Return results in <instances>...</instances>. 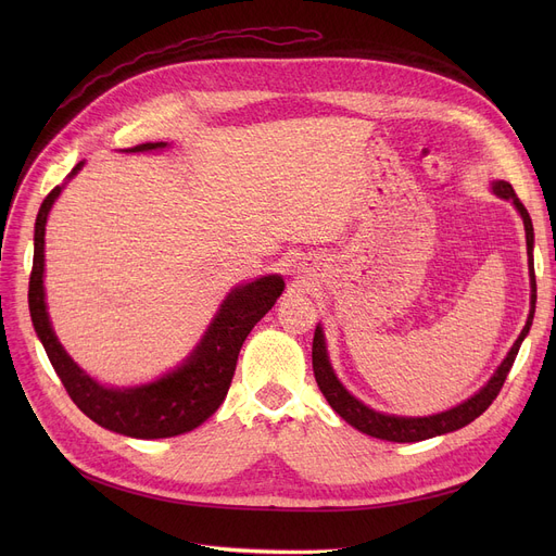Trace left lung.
Instances as JSON below:
<instances>
[{
	"instance_id": "left-lung-1",
	"label": "left lung",
	"mask_w": 556,
	"mask_h": 556,
	"mask_svg": "<svg viewBox=\"0 0 556 556\" xmlns=\"http://www.w3.org/2000/svg\"><path fill=\"white\" fill-rule=\"evenodd\" d=\"M491 191L503 200H509L516 207V212L520 214L522 225H525V241H528V256H530V315H528V323H525L520 336L511 344V349L503 358V363L498 365V369L493 371V376L473 396L453 405L451 410H444V413L428 415V417H403V415H388V413L374 410V407L365 405L361 399H356L340 383V378L336 376L331 361H329L327 338H325L323 325H317L315 336H313L315 381H317L319 392H323L325 399L329 401V405L349 426H354L356 430H361L369 437H376V440L399 442V444L421 442V440H430V437L446 434V432L464 428L466 424H471L486 410V407L493 403V399L498 396L505 378L518 356V349H520L522 340L528 338L530 327H532L534 311H536V275H534V254H532L534 252V227H532V218H530L528 210H525V204L518 200V195L514 193V187L509 182L493 180Z\"/></svg>"
}]
</instances>
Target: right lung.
Segmentation results:
<instances>
[{
  "instance_id": "obj_1",
  "label": "right lung",
  "mask_w": 556,
  "mask_h": 556,
  "mask_svg": "<svg viewBox=\"0 0 556 556\" xmlns=\"http://www.w3.org/2000/svg\"><path fill=\"white\" fill-rule=\"evenodd\" d=\"M166 146V141H146L124 153H153ZM83 164L78 162L72 168L67 180L74 178ZM65 185L55 187L40 204L34 237V270L28 281V311H31L34 329L58 378L80 413L105 430L135 440H164L198 428L225 401L248 333L283 293L286 283L281 275H266L233 286L193 352L168 374L155 378L153 383L135 388H108L74 363L49 323L45 302V225Z\"/></svg>"
}]
</instances>
